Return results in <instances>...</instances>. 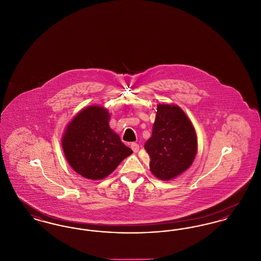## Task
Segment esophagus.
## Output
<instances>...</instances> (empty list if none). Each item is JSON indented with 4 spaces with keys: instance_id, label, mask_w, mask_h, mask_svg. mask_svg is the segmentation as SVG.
Returning a JSON list of instances; mask_svg holds the SVG:
<instances>
[{
    "instance_id": "34e87169",
    "label": "esophagus",
    "mask_w": 261,
    "mask_h": 261,
    "mask_svg": "<svg viewBox=\"0 0 261 261\" xmlns=\"http://www.w3.org/2000/svg\"><path fill=\"white\" fill-rule=\"evenodd\" d=\"M131 149H133L134 152H137L139 150V145L137 143H132L131 144Z\"/></svg>"
}]
</instances>
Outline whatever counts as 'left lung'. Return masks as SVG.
<instances>
[{
	"instance_id": "1",
	"label": "left lung",
	"mask_w": 261,
	"mask_h": 261,
	"mask_svg": "<svg viewBox=\"0 0 261 261\" xmlns=\"http://www.w3.org/2000/svg\"><path fill=\"white\" fill-rule=\"evenodd\" d=\"M197 147L195 128L185 112L177 106L159 105L151 137L145 144L151 173L163 181L183 173L194 162Z\"/></svg>"
}]
</instances>
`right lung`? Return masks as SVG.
Wrapping results in <instances>:
<instances>
[{
	"label": "right lung",
	"mask_w": 261,
	"mask_h": 261,
	"mask_svg": "<svg viewBox=\"0 0 261 261\" xmlns=\"http://www.w3.org/2000/svg\"><path fill=\"white\" fill-rule=\"evenodd\" d=\"M110 118L107 110L90 107L75 116L62 137L67 162L87 179H103L133 152L110 128Z\"/></svg>",
	"instance_id": "1"
}]
</instances>
